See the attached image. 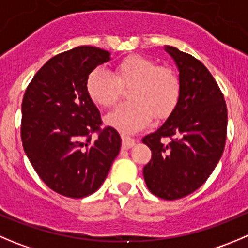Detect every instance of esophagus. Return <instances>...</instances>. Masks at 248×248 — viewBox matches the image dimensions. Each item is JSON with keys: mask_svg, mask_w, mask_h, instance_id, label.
<instances>
[{"mask_svg": "<svg viewBox=\"0 0 248 248\" xmlns=\"http://www.w3.org/2000/svg\"><path fill=\"white\" fill-rule=\"evenodd\" d=\"M122 140H123V148L124 150H129V148L134 147L135 146V140H133V139H130L129 136H125V135H122Z\"/></svg>", "mask_w": 248, "mask_h": 248, "instance_id": "obj_1", "label": "esophagus"}]
</instances>
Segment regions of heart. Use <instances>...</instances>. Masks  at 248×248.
I'll return each mask as SVG.
<instances>
[{
  "instance_id": "1",
  "label": "heart",
  "mask_w": 248,
  "mask_h": 248,
  "mask_svg": "<svg viewBox=\"0 0 248 248\" xmlns=\"http://www.w3.org/2000/svg\"><path fill=\"white\" fill-rule=\"evenodd\" d=\"M129 89L130 102L120 105L106 117V123L126 134H135L150 125L153 115L164 118L179 100L178 75L167 67L140 55L120 61L109 73L96 68L86 80V91L100 107H112L119 100L122 87Z\"/></svg>"
}]
</instances>
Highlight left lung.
Here are the masks:
<instances>
[{"instance_id": "left-lung-1", "label": "left lung", "mask_w": 248, "mask_h": 248, "mask_svg": "<svg viewBox=\"0 0 248 248\" xmlns=\"http://www.w3.org/2000/svg\"><path fill=\"white\" fill-rule=\"evenodd\" d=\"M164 49L179 69L180 93L168 119L142 139L152 152L143 178L153 195L171 201L201 187L214 170L225 146L228 110L218 84L199 60L176 47Z\"/></svg>"}]
</instances>
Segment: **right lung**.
<instances>
[{"label":"right lung","mask_w":248,"mask_h":248,"mask_svg":"<svg viewBox=\"0 0 248 248\" xmlns=\"http://www.w3.org/2000/svg\"><path fill=\"white\" fill-rule=\"evenodd\" d=\"M109 60L98 47H75L47 61L24 93L25 155L41 180L63 196L97 191L120 151V135L112 126L101 129L100 110L86 91L87 77Z\"/></svg>","instance_id":"right-lung-1"}]
</instances>
